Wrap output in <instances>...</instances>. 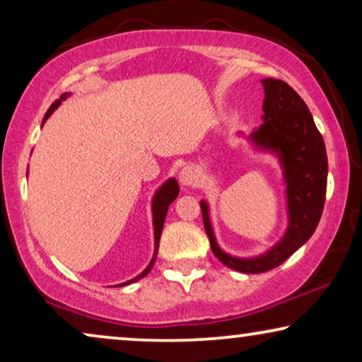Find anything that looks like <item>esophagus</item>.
Listing matches in <instances>:
<instances>
[{
    "mask_svg": "<svg viewBox=\"0 0 362 362\" xmlns=\"http://www.w3.org/2000/svg\"><path fill=\"white\" fill-rule=\"evenodd\" d=\"M197 180H199V175H197V171L194 170V168L192 166L182 168L180 173V181L182 182V185L192 186V185H196Z\"/></svg>",
    "mask_w": 362,
    "mask_h": 362,
    "instance_id": "1",
    "label": "esophagus"
}]
</instances>
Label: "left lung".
Returning a JSON list of instances; mask_svg holds the SVG:
<instances>
[{
  "label": "left lung",
  "instance_id": "8db88e82",
  "mask_svg": "<svg viewBox=\"0 0 362 362\" xmlns=\"http://www.w3.org/2000/svg\"><path fill=\"white\" fill-rule=\"evenodd\" d=\"M264 123L254 132L257 145L280 151L288 182L290 227L284 240L259 259L240 260L227 255L216 244L206 202H201L202 221L211 249L226 267L242 274H264L288 259L313 235L323 214L328 181L325 140L311 112L298 93L279 78H264Z\"/></svg>",
  "mask_w": 362,
  "mask_h": 362
}]
</instances>
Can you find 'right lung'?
Here are the masks:
<instances>
[{"label": "right lung", "mask_w": 362, "mask_h": 362, "mask_svg": "<svg viewBox=\"0 0 362 362\" xmlns=\"http://www.w3.org/2000/svg\"><path fill=\"white\" fill-rule=\"evenodd\" d=\"M64 97H66V95H62L61 98H64ZM59 103H61V100H56L51 107H49V110L46 112V115H44L42 123L47 120V117L51 115L54 110H56ZM177 194H180V186H177V181L176 180H170L165 186L160 187V191L156 192L155 199H153V222H155V255H153V260L150 262V265L146 267L145 272H141V275H138L136 279H133V280L127 281V284H122V285H128V284H132V281H136L138 279H143V276H146L148 274H150L151 267H153V264H155V260H156L158 247H160V237H161L163 224H165V219H166L168 207H170L171 202L176 199Z\"/></svg>", "instance_id": "obj_1"}]
</instances>
